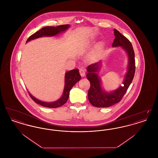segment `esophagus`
Instances as JSON below:
<instances>
[{
    "label": "esophagus",
    "mask_w": 158,
    "mask_h": 158,
    "mask_svg": "<svg viewBox=\"0 0 158 158\" xmlns=\"http://www.w3.org/2000/svg\"><path fill=\"white\" fill-rule=\"evenodd\" d=\"M79 73L82 77L85 76V69L84 68H80L79 69Z\"/></svg>",
    "instance_id": "obj_1"
}]
</instances>
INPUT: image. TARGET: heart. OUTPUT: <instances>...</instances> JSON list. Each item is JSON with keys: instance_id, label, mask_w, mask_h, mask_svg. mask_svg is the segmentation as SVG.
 <instances>
[{"instance_id": "obj_1", "label": "heart", "mask_w": 158, "mask_h": 158, "mask_svg": "<svg viewBox=\"0 0 158 158\" xmlns=\"http://www.w3.org/2000/svg\"><path fill=\"white\" fill-rule=\"evenodd\" d=\"M102 50H103L102 44L101 43H98V44H97L94 47L92 51L91 52L89 56L90 59L94 60L98 58L102 52Z\"/></svg>"}]
</instances>
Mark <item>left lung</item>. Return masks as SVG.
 I'll list each match as a JSON object with an SVG mask.
<instances>
[{
	"label": "left lung",
	"mask_w": 158,
	"mask_h": 158,
	"mask_svg": "<svg viewBox=\"0 0 158 158\" xmlns=\"http://www.w3.org/2000/svg\"><path fill=\"white\" fill-rule=\"evenodd\" d=\"M114 31L115 38L113 47L121 46L127 52L128 55L127 73L123 86H120L117 90L112 93L108 94L102 90L100 80L97 74L95 73L98 71L99 63L92 64L88 67L86 77L90 84V88L88 92V99L92 105L99 108L109 107L119 102L127 92L135 73V52L131 42L118 31L114 29Z\"/></svg>",
	"instance_id": "obj_1"
}]
</instances>
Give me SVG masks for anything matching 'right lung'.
<instances>
[{
	"label": "right lung",
	"mask_w": 158,
	"mask_h": 158,
	"mask_svg": "<svg viewBox=\"0 0 158 158\" xmlns=\"http://www.w3.org/2000/svg\"><path fill=\"white\" fill-rule=\"evenodd\" d=\"M69 27V25H61L57 27H45L42 28L40 30L38 31L30 37L28 38L27 43L31 40H34L37 38L41 37L43 36H54L61 32L64 31ZM81 76L79 73L78 69H74L68 72L65 75V86L63 96L61 98L57 100V101L53 102H44L41 101L37 99L34 98L29 93L32 99L40 105L43 106L48 107V108H57L64 105L68 101V98L69 97V92L72 88L74 86L76 83L77 82L81 79Z\"/></svg>",
	"instance_id": "1"
}]
</instances>
